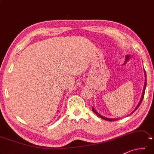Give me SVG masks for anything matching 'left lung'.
<instances>
[{
	"instance_id": "left-lung-1",
	"label": "left lung",
	"mask_w": 154,
	"mask_h": 154,
	"mask_svg": "<svg viewBox=\"0 0 154 154\" xmlns=\"http://www.w3.org/2000/svg\"><path fill=\"white\" fill-rule=\"evenodd\" d=\"M145 77H146V74H145ZM146 84H147V83H146V79H145V86H144V89H143V92L142 97H141L140 101V102H139V103H138V105L137 106V107H136V109H134V111L136 110V109H137V108H138L139 106H140V103H141V102H142L143 98H144V95H145V88H146ZM92 111H93V112H94V113L96 114L97 115H98L99 117H101V118H102L103 119H105V120H106V121H116V120H117V119H108V118H106V117H103V116H101V115H100V114L98 113V112H96V110H95V109H94V108H92Z\"/></svg>"
}]
</instances>
